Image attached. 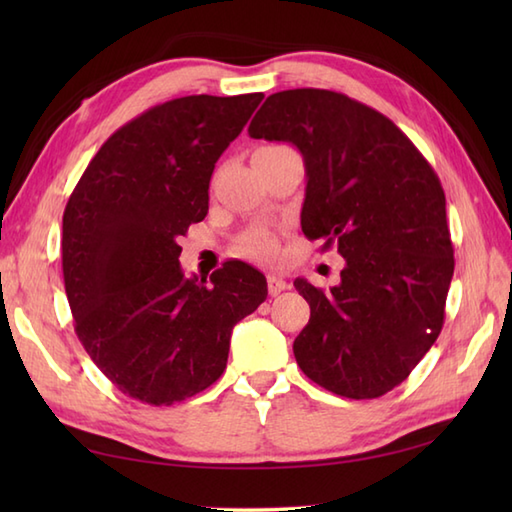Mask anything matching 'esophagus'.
<instances>
[{
    "mask_svg": "<svg viewBox=\"0 0 512 512\" xmlns=\"http://www.w3.org/2000/svg\"><path fill=\"white\" fill-rule=\"evenodd\" d=\"M288 288V281L286 279H281V277H277V275H268V292L273 297H277L279 292H284Z\"/></svg>",
    "mask_w": 512,
    "mask_h": 512,
    "instance_id": "1",
    "label": "esophagus"
}]
</instances>
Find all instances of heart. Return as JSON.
Returning <instances> with one entry per match:
<instances>
[{
  "mask_svg": "<svg viewBox=\"0 0 512 512\" xmlns=\"http://www.w3.org/2000/svg\"><path fill=\"white\" fill-rule=\"evenodd\" d=\"M237 253L255 262H275L279 257V239L270 231H250L239 239Z\"/></svg>",
  "mask_w": 512,
  "mask_h": 512,
  "instance_id": "b5f03b06",
  "label": "heart"
}]
</instances>
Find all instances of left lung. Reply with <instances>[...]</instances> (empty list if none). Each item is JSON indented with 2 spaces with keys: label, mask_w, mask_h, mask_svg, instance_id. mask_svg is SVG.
<instances>
[{
  "label": "left lung",
  "mask_w": 512,
  "mask_h": 512,
  "mask_svg": "<svg viewBox=\"0 0 512 512\" xmlns=\"http://www.w3.org/2000/svg\"><path fill=\"white\" fill-rule=\"evenodd\" d=\"M248 134L301 151L303 233L345 259L330 290L295 281L310 303L292 345L301 372L336 396L387 394L444 323L455 259L440 178L387 116L341 92L270 94Z\"/></svg>",
  "instance_id": "left-lung-1"
}]
</instances>
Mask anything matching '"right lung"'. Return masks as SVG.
I'll return each instance as SVG.
<instances>
[{
    "label": "right lung",
    "instance_id": "right-lung-1",
    "mask_svg": "<svg viewBox=\"0 0 512 512\" xmlns=\"http://www.w3.org/2000/svg\"><path fill=\"white\" fill-rule=\"evenodd\" d=\"M264 94H195L151 107L105 140L63 211V281L74 332L129 398L173 405L226 369L237 321L266 277L226 262L184 277L180 235L209 211L215 162Z\"/></svg>",
    "mask_w": 512,
    "mask_h": 512
}]
</instances>
